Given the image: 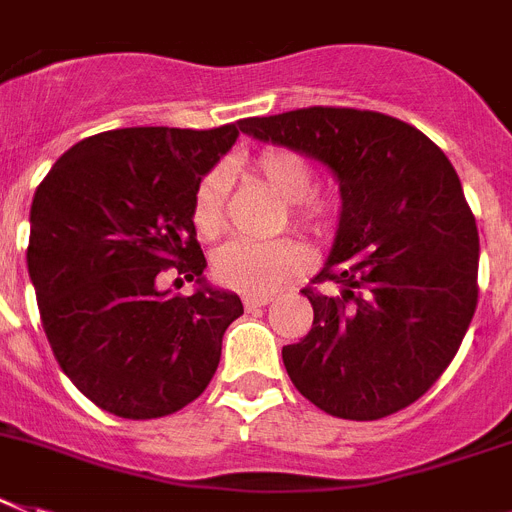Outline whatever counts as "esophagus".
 I'll list each match as a JSON object with an SVG mask.
<instances>
[{"label":"esophagus","instance_id":"34e87169","mask_svg":"<svg viewBox=\"0 0 512 512\" xmlns=\"http://www.w3.org/2000/svg\"><path fill=\"white\" fill-rule=\"evenodd\" d=\"M265 304H270V296L268 294H263V296H244V307H247V309L265 307Z\"/></svg>","mask_w":512,"mask_h":512}]
</instances>
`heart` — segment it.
I'll return each mask as SVG.
<instances>
[{"label": "heart", "instance_id": "b5f03b06", "mask_svg": "<svg viewBox=\"0 0 512 512\" xmlns=\"http://www.w3.org/2000/svg\"><path fill=\"white\" fill-rule=\"evenodd\" d=\"M249 171L286 205L294 229L312 239H330L341 226L343 197L336 190L315 187V166L299 150L268 145L257 150ZM231 174L229 166H213L197 184L192 197V223L197 234L213 239L226 226ZM309 265L307 249L296 239L273 242H229L213 255V278L223 289L239 294H268L281 283L302 276Z\"/></svg>", "mask_w": 512, "mask_h": 512}]
</instances>
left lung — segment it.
<instances>
[{
	"label": "left lung",
	"mask_w": 512,
	"mask_h": 512,
	"mask_svg": "<svg viewBox=\"0 0 512 512\" xmlns=\"http://www.w3.org/2000/svg\"><path fill=\"white\" fill-rule=\"evenodd\" d=\"M239 130L317 158L341 182L328 263L302 289L315 320L283 346L296 390L325 414L372 422L427 393L461 349L479 302V231L448 156L380 111L309 106Z\"/></svg>",
	"instance_id": "left-lung-1"
}]
</instances>
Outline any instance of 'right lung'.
I'll list each match as a JSON object with an SVG mask.
<instances>
[{
  "mask_svg": "<svg viewBox=\"0 0 512 512\" xmlns=\"http://www.w3.org/2000/svg\"><path fill=\"white\" fill-rule=\"evenodd\" d=\"M236 135V124L98 132L38 184L28 242L38 312L62 372L98 409L169 416L216 375L242 299L210 286L169 294L158 278L203 283L192 197Z\"/></svg>",
  "mask_w": 512,
  "mask_h": 512,
  "instance_id": "1",
  "label": "right lung"
}]
</instances>
